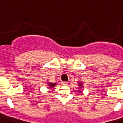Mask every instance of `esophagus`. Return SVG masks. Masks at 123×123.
Returning a JSON list of instances; mask_svg holds the SVG:
<instances>
[{"label":"esophagus","mask_w":123,"mask_h":123,"mask_svg":"<svg viewBox=\"0 0 123 123\" xmlns=\"http://www.w3.org/2000/svg\"><path fill=\"white\" fill-rule=\"evenodd\" d=\"M62 85H64V86H67V85H68V83L66 82V81H64V82L62 83Z\"/></svg>","instance_id":"esophagus-1"}]
</instances>
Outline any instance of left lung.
Here are the masks:
<instances>
[{"label":"left lung","mask_w":123,"mask_h":123,"mask_svg":"<svg viewBox=\"0 0 123 123\" xmlns=\"http://www.w3.org/2000/svg\"><path fill=\"white\" fill-rule=\"evenodd\" d=\"M81 84H82V83H79V85H80V86H81ZM79 91H80V90Z\"/></svg>","instance_id":"obj_1"}]
</instances>
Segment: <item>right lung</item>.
Listing matches in <instances>:
<instances>
[{
    "label": "right lung",
    "instance_id": "right-lung-1",
    "mask_svg": "<svg viewBox=\"0 0 123 123\" xmlns=\"http://www.w3.org/2000/svg\"><path fill=\"white\" fill-rule=\"evenodd\" d=\"M55 85H56V83H49V85H49L51 87H54Z\"/></svg>",
    "mask_w": 123,
    "mask_h": 123
}]
</instances>
